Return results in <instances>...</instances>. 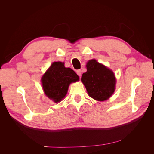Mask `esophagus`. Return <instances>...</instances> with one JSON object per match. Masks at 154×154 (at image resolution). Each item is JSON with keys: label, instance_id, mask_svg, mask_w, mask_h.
Returning a JSON list of instances; mask_svg holds the SVG:
<instances>
[{"label": "esophagus", "instance_id": "34e87169", "mask_svg": "<svg viewBox=\"0 0 154 154\" xmlns=\"http://www.w3.org/2000/svg\"><path fill=\"white\" fill-rule=\"evenodd\" d=\"M76 73H77L78 75L80 76V77L82 76V71H81V70H77Z\"/></svg>", "mask_w": 154, "mask_h": 154}]
</instances>
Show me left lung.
Here are the masks:
<instances>
[{
  "instance_id": "1",
  "label": "left lung",
  "mask_w": 154,
  "mask_h": 154,
  "mask_svg": "<svg viewBox=\"0 0 154 154\" xmlns=\"http://www.w3.org/2000/svg\"><path fill=\"white\" fill-rule=\"evenodd\" d=\"M86 66L87 71L82 74L81 80L88 95L100 101L109 99L115 90L114 72L96 60H89Z\"/></svg>"
}]
</instances>
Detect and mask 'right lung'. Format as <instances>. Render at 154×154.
Listing matches in <instances>:
<instances>
[{"label":"right lung","instance_id":"add662e5","mask_svg":"<svg viewBox=\"0 0 154 154\" xmlns=\"http://www.w3.org/2000/svg\"><path fill=\"white\" fill-rule=\"evenodd\" d=\"M78 80L72 69L65 67L62 62H55L42 78V83L45 95L58 103L66 95L70 83Z\"/></svg>","mask_w":154,"mask_h":154}]
</instances>
